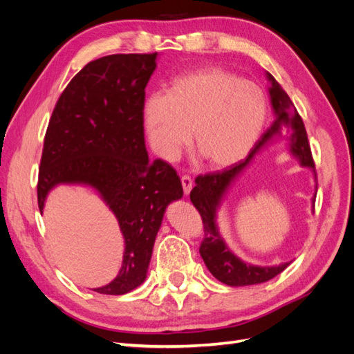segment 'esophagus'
Listing matches in <instances>:
<instances>
[{
    "instance_id": "obj_1",
    "label": "esophagus",
    "mask_w": 354,
    "mask_h": 354,
    "mask_svg": "<svg viewBox=\"0 0 354 354\" xmlns=\"http://www.w3.org/2000/svg\"><path fill=\"white\" fill-rule=\"evenodd\" d=\"M181 186H183L185 194L189 195V192L192 190V186H194V181H192V177L187 176V174L181 176Z\"/></svg>"
}]
</instances>
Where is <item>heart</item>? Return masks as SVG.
Here are the masks:
<instances>
[{
    "label": "heart",
    "instance_id": "b5f03b06",
    "mask_svg": "<svg viewBox=\"0 0 354 354\" xmlns=\"http://www.w3.org/2000/svg\"><path fill=\"white\" fill-rule=\"evenodd\" d=\"M142 116L159 156H176L190 130L195 155L211 168H224L243 159L259 140L267 100L259 85L241 75L205 68L171 80L165 94L149 95Z\"/></svg>",
    "mask_w": 354,
    "mask_h": 354
}]
</instances>
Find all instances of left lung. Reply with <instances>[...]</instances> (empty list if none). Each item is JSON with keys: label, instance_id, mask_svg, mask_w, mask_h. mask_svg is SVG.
<instances>
[{"label": "left lung", "instance_id": "8db88e82", "mask_svg": "<svg viewBox=\"0 0 354 354\" xmlns=\"http://www.w3.org/2000/svg\"><path fill=\"white\" fill-rule=\"evenodd\" d=\"M267 78L270 81V99L274 109V120L272 125L267 128L266 133L261 136L259 142L255 143L252 151L245 159L233 164L223 171L216 173L199 174L195 178L196 186L190 190V201L194 207L198 209L202 218L203 226V239L199 246V254L202 260L205 261L208 270L214 277L223 283L230 286H243V285H255L263 283L273 279L274 276L283 272L289 263H283L274 267H257L250 266L241 261L234 257L229 248H226L216 224V211L224 192L229 187L232 181L239 176L241 171L248 165L254 153L276 134H282L285 127L291 128V137H289V146L295 156L299 158L304 167L315 168V160L312 156V149L307 138V131L301 116L297 112L292 100L289 99L286 91L281 87L273 75L267 73Z\"/></svg>", "mask_w": 354, "mask_h": 354}]
</instances>
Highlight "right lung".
Instances as JSON below:
<instances>
[{
  "label": "right lung",
  "instance_id": "obj_1",
  "mask_svg": "<svg viewBox=\"0 0 354 354\" xmlns=\"http://www.w3.org/2000/svg\"><path fill=\"white\" fill-rule=\"evenodd\" d=\"M156 53L112 55L87 63L53 109L38 171V207L60 183L90 185L108 203L125 239L122 267L95 292L122 295L146 279L156 233L171 201L183 196L164 159L149 160L143 103Z\"/></svg>",
  "mask_w": 354,
  "mask_h": 354
}]
</instances>
